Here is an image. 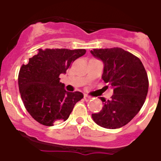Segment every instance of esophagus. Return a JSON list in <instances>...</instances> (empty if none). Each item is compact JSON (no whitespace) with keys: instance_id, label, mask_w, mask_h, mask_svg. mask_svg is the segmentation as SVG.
I'll return each mask as SVG.
<instances>
[{"instance_id":"obj_1","label":"esophagus","mask_w":161,"mask_h":161,"mask_svg":"<svg viewBox=\"0 0 161 161\" xmlns=\"http://www.w3.org/2000/svg\"><path fill=\"white\" fill-rule=\"evenodd\" d=\"M84 99H85L86 101H89V100H90L92 99V97L88 95H84Z\"/></svg>"}]
</instances>
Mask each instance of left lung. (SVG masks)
Listing matches in <instances>:
<instances>
[{"mask_svg": "<svg viewBox=\"0 0 161 161\" xmlns=\"http://www.w3.org/2000/svg\"><path fill=\"white\" fill-rule=\"evenodd\" d=\"M90 53L103 61L102 79L114 90L110 100L100 97L103 108L92 114V119L105 129L121 128L139 113L145 102L149 88L147 71L139 58L122 48L93 49Z\"/></svg>", "mask_w": 161, "mask_h": 161, "instance_id": "left-lung-1", "label": "left lung"}]
</instances>
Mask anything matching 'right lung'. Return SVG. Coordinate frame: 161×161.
<instances>
[{"label": "right lung", "instance_id": "1", "mask_svg": "<svg viewBox=\"0 0 161 161\" xmlns=\"http://www.w3.org/2000/svg\"><path fill=\"white\" fill-rule=\"evenodd\" d=\"M85 49L38 50V53L22 64L19 73V88L24 106L36 121L53 126L66 121L75 104L83 98L80 92H67L59 75L83 56Z\"/></svg>", "mask_w": 161, "mask_h": 161}]
</instances>
